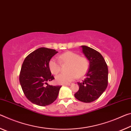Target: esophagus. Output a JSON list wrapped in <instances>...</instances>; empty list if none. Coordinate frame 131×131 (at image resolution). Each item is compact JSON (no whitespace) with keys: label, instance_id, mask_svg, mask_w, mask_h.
I'll return each instance as SVG.
<instances>
[{"label":"esophagus","instance_id":"1","mask_svg":"<svg viewBox=\"0 0 131 131\" xmlns=\"http://www.w3.org/2000/svg\"><path fill=\"white\" fill-rule=\"evenodd\" d=\"M71 85H72V83H66V84H64V85H67V86H70Z\"/></svg>","mask_w":131,"mask_h":131}]
</instances>
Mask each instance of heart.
I'll list each match as a JSON object with an SVG mask.
<instances>
[{"mask_svg":"<svg viewBox=\"0 0 131 131\" xmlns=\"http://www.w3.org/2000/svg\"><path fill=\"white\" fill-rule=\"evenodd\" d=\"M58 59L62 64H68L67 70L68 72L60 74L56 77L59 83H67L73 81L77 77H81L86 73L89 68L87 58L80 56L73 51H67L60 55ZM49 67L51 73L57 75L61 70V64L55 58H51L49 61Z\"/></svg>","mask_w":131,"mask_h":131,"instance_id":"b5f03b06","label":"heart"}]
</instances>
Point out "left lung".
<instances>
[{
  "instance_id": "1",
  "label": "left lung",
  "mask_w": 131,
  "mask_h": 131,
  "mask_svg": "<svg viewBox=\"0 0 131 131\" xmlns=\"http://www.w3.org/2000/svg\"><path fill=\"white\" fill-rule=\"evenodd\" d=\"M82 52L89 61L86 78L78 82L79 90L75 97L81 102L91 103L102 95L108 85V67L99 52L86 46H82Z\"/></svg>"
}]
</instances>
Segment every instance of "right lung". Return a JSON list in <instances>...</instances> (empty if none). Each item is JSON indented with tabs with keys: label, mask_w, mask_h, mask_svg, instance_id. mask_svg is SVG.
Here are the masks:
<instances>
[{
	"label": "right lung",
	"mask_w": 131,
	"mask_h": 131,
	"mask_svg": "<svg viewBox=\"0 0 131 131\" xmlns=\"http://www.w3.org/2000/svg\"><path fill=\"white\" fill-rule=\"evenodd\" d=\"M58 51L40 48L30 53L21 66L20 83L25 96L30 102L40 106L54 102L61 86L48 85L54 80L49 67V61Z\"/></svg>",
	"instance_id": "obj_1"
}]
</instances>
